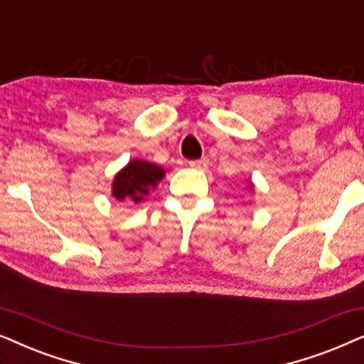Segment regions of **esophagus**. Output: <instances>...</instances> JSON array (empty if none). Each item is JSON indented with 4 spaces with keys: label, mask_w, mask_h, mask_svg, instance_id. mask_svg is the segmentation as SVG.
Wrapping results in <instances>:
<instances>
[{
    "label": "esophagus",
    "mask_w": 364,
    "mask_h": 364,
    "mask_svg": "<svg viewBox=\"0 0 364 364\" xmlns=\"http://www.w3.org/2000/svg\"><path fill=\"white\" fill-rule=\"evenodd\" d=\"M190 166L195 168V169H201V171H205L210 166V161H208V158H201V159H195V161H190Z\"/></svg>",
    "instance_id": "1"
}]
</instances>
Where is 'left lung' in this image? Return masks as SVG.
<instances>
[{"mask_svg":"<svg viewBox=\"0 0 364 364\" xmlns=\"http://www.w3.org/2000/svg\"><path fill=\"white\" fill-rule=\"evenodd\" d=\"M251 188H253V185H250V190H251Z\"/></svg>","mask_w":364,"mask_h":364,"instance_id":"1","label":"left lung"}]
</instances>
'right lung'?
I'll return each instance as SVG.
<instances>
[{"instance_id":"add662e5","label":"right lung","mask_w":364,"mask_h":364,"mask_svg":"<svg viewBox=\"0 0 364 364\" xmlns=\"http://www.w3.org/2000/svg\"><path fill=\"white\" fill-rule=\"evenodd\" d=\"M163 176L164 169L158 164L144 159H133L114 176L111 195L118 201L138 205L156 188Z\"/></svg>"}]
</instances>
